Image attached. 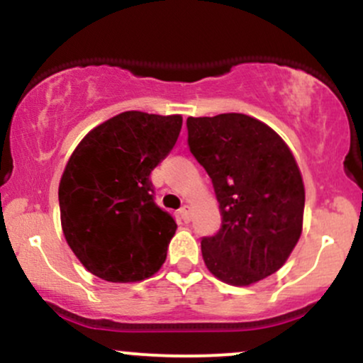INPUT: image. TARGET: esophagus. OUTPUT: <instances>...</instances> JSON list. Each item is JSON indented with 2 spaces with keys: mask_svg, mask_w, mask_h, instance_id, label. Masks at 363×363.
Segmentation results:
<instances>
[{
  "mask_svg": "<svg viewBox=\"0 0 363 363\" xmlns=\"http://www.w3.org/2000/svg\"><path fill=\"white\" fill-rule=\"evenodd\" d=\"M179 215H181V218L184 220L186 223H189L191 222V206H187V205L182 206L181 210H179Z\"/></svg>",
  "mask_w": 363,
  "mask_h": 363,
  "instance_id": "34e87169",
  "label": "esophagus"
}]
</instances>
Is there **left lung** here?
I'll return each instance as SVG.
<instances>
[{"instance_id":"obj_1","label":"left lung","mask_w":363,"mask_h":363,"mask_svg":"<svg viewBox=\"0 0 363 363\" xmlns=\"http://www.w3.org/2000/svg\"><path fill=\"white\" fill-rule=\"evenodd\" d=\"M186 126L222 211L220 230L201 239L208 269L235 286L277 273L301 237L306 203L289 147L264 123L237 112L187 118Z\"/></svg>"}]
</instances>
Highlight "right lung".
I'll return each mask as SVG.
<instances>
[{
    "label": "right lung",
    "instance_id": "1",
    "mask_svg": "<svg viewBox=\"0 0 363 363\" xmlns=\"http://www.w3.org/2000/svg\"><path fill=\"white\" fill-rule=\"evenodd\" d=\"M181 126V116L128 111L91 129L69 157L60 182L62 232L95 277L140 281L164 264L177 223L155 203L150 174Z\"/></svg>",
    "mask_w": 363,
    "mask_h": 363
}]
</instances>
